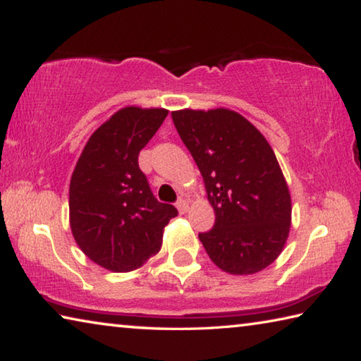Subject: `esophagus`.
Wrapping results in <instances>:
<instances>
[{
    "label": "esophagus",
    "instance_id": "34e87169",
    "mask_svg": "<svg viewBox=\"0 0 361 361\" xmlns=\"http://www.w3.org/2000/svg\"><path fill=\"white\" fill-rule=\"evenodd\" d=\"M176 209H178V212L180 213H186L188 210H189V204L186 202V200H178V202H176Z\"/></svg>",
    "mask_w": 361,
    "mask_h": 361
}]
</instances>
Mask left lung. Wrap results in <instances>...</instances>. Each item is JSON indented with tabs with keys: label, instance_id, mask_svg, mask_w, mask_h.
Returning <instances> with one entry per match:
<instances>
[{
	"label": "left lung",
	"instance_id": "8db88e82",
	"mask_svg": "<svg viewBox=\"0 0 361 361\" xmlns=\"http://www.w3.org/2000/svg\"><path fill=\"white\" fill-rule=\"evenodd\" d=\"M202 173L215 226L199 239L210 259L248 276L279 258L291 226V197L271 145L252 122L226 108L172 113Z\"/></svg>",
	"mask_w": 361,
	"mask_h": 361
}]
</instances>
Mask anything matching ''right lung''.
Returning <instances> with one entry per match:
<instances>
[{"mask_svg": "<svg viewBox=\"0 0 361 361\" xmlns=\"http://www.w3.org/2000/svg\"><path fill=\"white\" fill-rule=\"evenodd\" d=\"M164 108L126 106L85 143L70 181V226L78 247L113 272L142 267L178 215L151 192L138 154L167 118Z\"/></svg>", "mask_w": 361, "mask_h": 361, "instance_id": "obj_1", "label": "right lung"}]
</instances>
